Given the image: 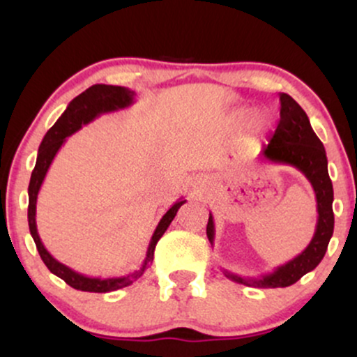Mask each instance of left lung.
<instances>
[{
  "label": "left lung",
  "instance_id": "obj_1",
  "mask_svg": "<svg viewBox=\"0 0 357 357\" xmlns=\"http://www.w3.org/2000/svg\"><path fill=\"white\" fill-rule=\"evenodd\" d=\"M261 158L275 165L294 166L312 184L319 215L314 236L304 252L287 264L278 265L273 272L260 277H240L228 270H223V273L236 284L258 289H277L296 284L298 278L317 267L326 255L327 245L334 233V190L327 171L326 149L321 139L315 136L304 109L289 93H280V122L268 146L261 149ZM206 235L210 243H215V221L211 213L206 225Z\"/></svg>",
  "mask_w": 357,
  "mask_h": 357
}]
</instances>
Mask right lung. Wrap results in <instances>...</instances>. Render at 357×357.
<instances>
[{
	"mask_svg": "<svg viewBox=\"0 0 357 357\" xmlns=\"http://www.w3.org/2000/svg\"><path fill=\"white\" fill-rule=\"evenodd\" d=\"M134 97H136V92H134V90L104 84L92 85V87H89L85 92H82L80 96H77L75 99L67 105L65 112L59 117V121H56L55 124L50 127V130L45 134L42 144L38 147L35 169L30 178V186H28V227H30V233L35 240L36 250H38L43 264L47 265L53 275L60 277L61 280L67 282V284L73 287V289L84 290V292H112V290L124 289V287L136 282L137 278L146 272V268H149V265L153 264L155 245H158L159 238L165 235V231L171 225V221L174 220L179 208L186 203V199L179 198L178 202L165 213V216H162L161 221L158 223V227H155L153 236H151L149 247H147L146 258L144 261H142L141 268L134 270V272L122 277L99 278L87 277L84 275V273L75 272L73 268L67 267V265H63L61 261L56 260V258H53L50 255V252L45 248L42 240H40L38 230H36V198H38V191L40 188H42L43 179L45 176H47V171L52 165L53 158L59 153L60 147L63 146V142L67 141V137L82 129V126H87L89 122H92L93 119L102 116V114L127 109L129 105L134 104Z\"/></svg>",
	"mask_w": 357,
	"mask_h": 357,
	"instance_id": "obj_1",
	"label": "right lung"
}]
</instances>
